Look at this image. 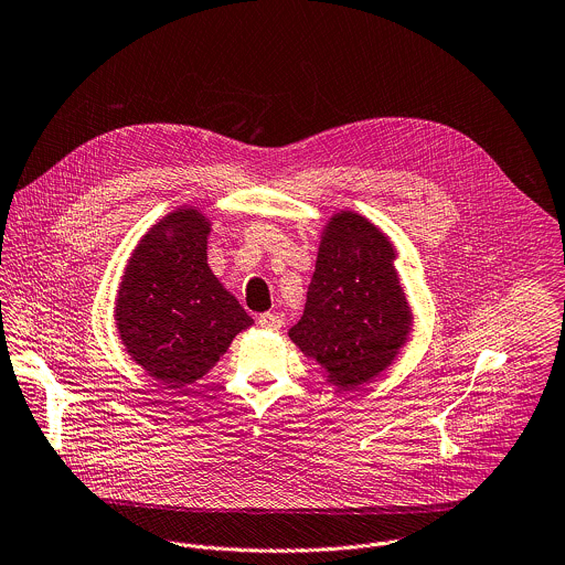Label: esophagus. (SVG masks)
I'll return each mask as SVG.
<instances>
[{"mask_svg": "<svg viewBox=\"0 0 565 565\" xmlns=\"http://www.w3.org/2000/svg\"><path fill=\"white\" fill-rule=\"evenodd\" d=\"M257 326L262 330H279L281 328V317L273 315V312H264L257 317Z\"/></svg>", "mask_w": 565, "mask_h": 565, "instance_id": "1", "label": "esophagus"}]
</instances>
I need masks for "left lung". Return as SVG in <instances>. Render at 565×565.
<instances>
[{"label": "left lung", "instance_id": "8db88e82", "mask_svg": "<svg viewBox=\"0 0 565 565\" xmlns=\"http://www.w3.org/2000/svg\"><path fill=\"white\" fill-rule=\"evenodd\" d=\"M394 259L390 237L354 211L334 213L321 233L306 310L288 337L339 392L376 379L409 339L414 315Z\"/></svg>", "mask_w": 565, "mask_h": 565}]
</instances>
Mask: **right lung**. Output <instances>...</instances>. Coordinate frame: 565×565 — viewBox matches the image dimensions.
Instances as JSON below:
<instances>
[{
	"instance_id": "right-lung-1",
	"label": "right lung",
	"mask_w": 565,
	"mask_h": 565,
	"mask_svg": "<svg viewBox=\"0 0 565 565\" xmlns=\"http://www.w3.org/2000/svg\"><path fill=\"white\" fill-rule=\"evenodd\" d=\"M209 217L182 206L153 224L127 259L114 308L125 352L178 390L202 379L253 319L206 264Z\"/></svg>"
}]
</instances>
